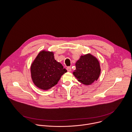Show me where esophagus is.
<instances>
[{
	"instance_id": "obj_1",
	"label": "esophagus",
	"mask_w": 132,
	"mask_h": 132,
	"mask_svg": "<svg viewBox=\"0 0 132 132\" xmlns=\"http://www.w3.org/2000/svg\"><path fill=\"white\" fill-rule=\"evenodd\" d=\"M67 71H68L69 72H70L71 71V70H72V68H71V67H68L67 68Z\"/></svg>"
}]
</instances>
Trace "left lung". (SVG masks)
Masks as SVG:
<instances>
[{"mask_svg":"<svg viewBox=\"0 0 132 132\" xmlns=\"http://www.w3.org/2000/svg\"><path fill=\"white\" fill-rule=\"evenodd\" d=\"M75 65L73 74L83 84H92L98 79L101 71L100 63L97 58L90 53L81 55Z\"/></svg>","mask_w":132,"mask_h":132,"instance_id":"1","label":"left lung"}]
</instances>
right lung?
<instances>
[{
    "mask_svg": "<svg viewBox=\"0 0 132 132\" xmlns=\"http://www.w3.org/2000/svg\"><path fill=\"white\" fill-rule=\"evenodd\" d=\"M67 71L54 58V52L40 51L32 61L30 73L34 84L43 90L50 89L56 85L61 76Z\"/></svg>",
    "mask_w": 132,
    "mask_h": 132,
    "instance_id": "add662e5",
    "label": "right lung"
}]
</instances>
